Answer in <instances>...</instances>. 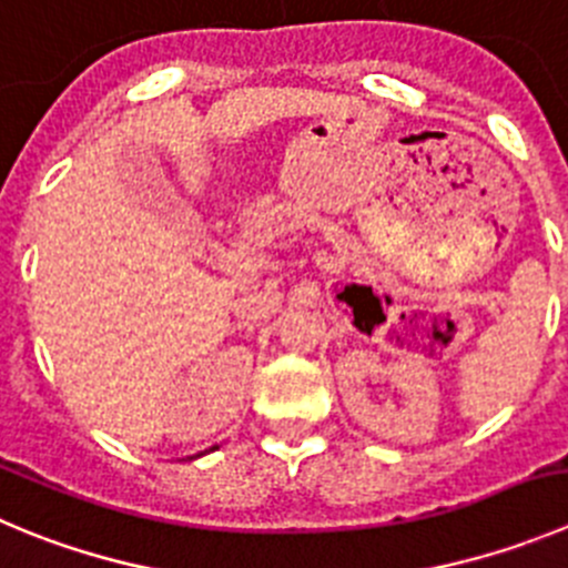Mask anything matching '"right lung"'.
Listing matches in <instances>:
<instances>
[{
	"instance_id": "obj_1",
	"label": "right lung",
	"mask_w": 568,
	"mask_h": 568,
	"mask_svg": "<svg viewBox=\"0 0 568 568\" xmlns=\"http://www.w3.org/2000/svg\"><path fill=\"white\" fill-rule=\"evenodd\" d=\"M215 448H219V445H215ZM210 452H212V448H210ZM199 457H201V454H199Z\"/></svg>"
}]
</instances>
